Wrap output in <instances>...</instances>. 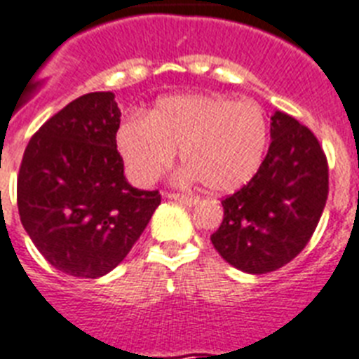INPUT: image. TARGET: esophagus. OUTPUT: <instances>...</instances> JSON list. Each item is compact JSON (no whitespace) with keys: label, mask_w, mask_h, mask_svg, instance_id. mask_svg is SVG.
<instances>
[{"label":"esophagus","mask_w":359,"mask_h":359,"mask_svg":"<svg viewBox=\"0 0 359 359\" xmlns=\"http://www.w3.org/2000/svg\"><path fill=\"white\" fill-rule=\"evenodd\" d=\"M165 196H167L168 200H176V201H180V203H183V205H189V207L196 205L198 201H200V200H198V198H194V196H183V194H177V192H167Z\"/></svg>","instance_id":"34e87169"}]
</instances>
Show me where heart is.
<instances>
[{
    "label": "heart",
    "instance_id": "obj_1",
    "mask_svg": "<svg viewBox=\"0 0 359 359\" xmlns=\"http://www.w3.org/2000/svg\"><path fill=\"white\" fill-rule=\"evenodd\" d=\"M268 121L253 100L216 93L163 97L147 117H130L117 130L128 174L152 185L180 148V182H198L212 192H233L259 172L268 148Z\"/></svg>",
    "mask_w": 359,
    "mask_h": 359
}]
</instances>
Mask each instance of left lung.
Masks as SVG:
<instances>
[{
  "mask_svg": "<svg viewBox=\"0 0 359 359\" xmlns=\"http://www.w3.org/2000/svg\"><path fill=\"white\" fill-rule=\"evenodd\" d=\"M271 144L259 172L222 201L224 220L211 235L222 259L240 271L262 275L293 260L323 215L328 165L306 126L275 111Z\"/></svg>",
  "mask_w": 359,
  "mask_h": 359,
  "instance_id": "obj_1",
  "label": "left lung"
}]
</instances>
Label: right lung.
<instances>
[{
    "label": "right lung",
    "instance_id": "add662e5",
    "mask_svg": "<svg viewBox=\"0 0 359 359\" xmlns=\"http://www.w3.org/2000/svg\"><path fill=\"white\" fill-rule=\"evenodd\" d=\"M121 109L111 91L82 95L31 137L18 174V211L43 259L97 279L119 266L161 203L124 177Z\"/></svg>",
    "mask_w": 359,
    "mask_h": 359
}]
</instances>
